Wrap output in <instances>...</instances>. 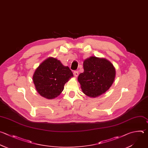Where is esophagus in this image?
Segmentation results:
<instances>
[{
  "label": "esophagus",
  "instance_id": "1",
  "mask_svg": "<svg viewBox=\"0 0 148 148\" xmlns=\"http://www.w3.org/2000/svg\"><path fill=\"white\" fill-rule=\"evenodd\" d=\"M74 75L75 76V77H78V71H74Z\"/></svg>",
  "mask_w": 148,
  "mask_h": 148
}]
</instances>
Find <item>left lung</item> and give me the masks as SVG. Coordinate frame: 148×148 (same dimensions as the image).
I'll use <instances>...</instances> for the list:
<instances>
[{
  "label": "left lung",
  "instance_id": "8db88e82",
  "mask_svg": "<svg viewBox=\"0 0 148 148\" xmlns=\"http://www.w3.org/2000/svg\"><path fill=\"white\" fill-rule=\"evenodd\" d=\"M84 71L78 81L83 92L90 97H96L107 91L115 78L116 70L113 64L105 59L90 57L83 64Z\"/></svg>",
  "mask_w": 148,
  "mask_h": 148
}]
</instances>
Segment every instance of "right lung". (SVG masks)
Masks as SVG:
<instances>
[{
    "instance_id": "obj_1",
    "label": "right lung",
    "mask_w": 148,
    "mask_h": 148,
    "mask_svg": "<svg viewBox=\"0 0 148 148\" xmlns=\"http://www.w3.org/2000/svg\"><path fill=\"white\" fill-rule=\"evenodd\" d=\"M73 74L69 67L64 66L55 58H49L35 70L33 81L38 92L51 99L58 96L64 89V84Z\"/></svg>"
}]
</instances>
